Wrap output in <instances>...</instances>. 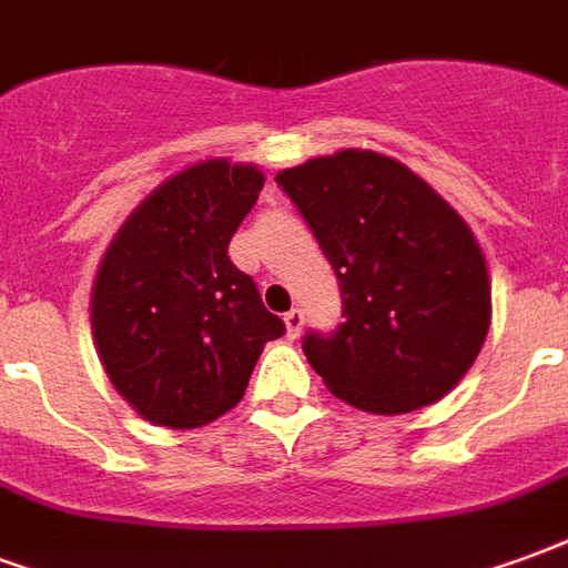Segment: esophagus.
<instances>
[{
    "label": "esophagus",
    "instance_id": "34e87169",
    "mask_svg": "<svg viewBox=\"0 0 568 568\" xmlns=\"http://www.w3.org/2000/svg\"><path fill=\"white\" fill-rule=\"evenodd\" d=\"M284 326H287L290 338H296V335L302 333V326H305V314H302V308H290V312L284 314Z\"/></svg>",
    "mask_w": 568,
    "mask_h": 568
}]
</instances>
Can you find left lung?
Here are the masks:
<instances>
[{
	"mask_svg": "<svg viewBox=\"0 0 568 568\" xmlns=\"http://www.w3.org/2000/svg\"><path fill=\"white\" fill-rule=\"evenodd\" d=\"M342 287L345 324L302 351L326 390L369 415H408L459 384L490 329V275L469 223L424 178L345 148L275 175Z\"/></svg>",
	"mask_w": 568,
	"mask_h": 568,
	"instance_id": "left-lung-1",
	"label": "left lung"
}]
</instances>
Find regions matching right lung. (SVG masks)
Returning a JSON list of instances; mask_svg holds the SVG:
<instances>
[{
	"label": "right lung",
	"instance_id": "right-lung-1",
	"mask_svg": "<svg viewBox=\"0 0 568 568\" xmlns=\"http://www.w3.org/2000/svg\"><path fill=\"white\" fill-rule=\"evenodd\" d=\"M266 175L223 156L165 178L132 209L93 278V345L114 390L156 426L196 429L239 405L284 335L230 239Z\"/></svg>",
	"mask_w": 568,
	"mask_h": 568
}]
</instances>
